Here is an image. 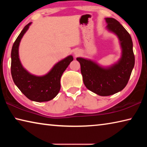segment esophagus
<instances>
[{
	"mask_svg": "<svg viewBox=\"0 0 147 147\" xmlns=\"http://www.w3.org/2000/svg\"><path fill=\"white\" fill-rule=\"evenodd\" d=\"M80 54V51H78V50H76V51H74V54L75 56H78Z\"/></svg>",
	"mask_w": 147,
	"mask_h": 147,
	"instance_id": "obj_1",
	"label": "esophagus"
}]
</instances>
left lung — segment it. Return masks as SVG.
<instances>
[{
  "instance_id": "8db88e82",
  "label": "left lung",
  "mask_w": 147,
  "mask_h": 147,
  "mask_svg": "<svg viewBox=\"0 0 147 147\" xmlns=\"http://www.w3.org/2000/svg\"><path fill=\"white\" fill-rule=\"evenodd\" d=\"M106 28L119 39L121 56L115 63L103 66L91 59L76 58L81 66L84 85L89 90L100 96H109L125 88L135 64L133 43L130 35L119 21L105 18Z\"/></svg>"
}]
</instances>
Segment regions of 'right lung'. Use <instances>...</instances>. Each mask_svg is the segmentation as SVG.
<instances>
[{"instance_id":"add662e5","label":"right lung","mask_w":147,"mask_h":147,"mask_svg":"<svg viewBox=\"0 0 147 147\" xmlns=\"http://www.w3.org/2000/svg\"><path fill=\"white\" fill-rule=\"evenodd\" d=\"M32 23H29L24 27L12 47L11 73L15 84L27 98L41 102L52 100L58 94L62 74L73 60V56L69 55L57 62L44 75L37 76L28 72L20 60L19 47L22 38Z\"/></svg>"}]
</instances>
